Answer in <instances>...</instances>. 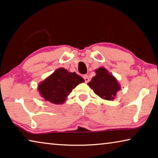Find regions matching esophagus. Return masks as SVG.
Segmentation results:
<instances>
[{
    "mask_svg": "<svg viewBox=\"0 0 158 158\" xmlns=\"http://www.w3.org/2000/svg\"><path fill=\"white\" fill-rule=\"evenodd\" d=\"M84 79L85 82H86V83H88V82L90 81L89 77L88 76H87V75H84Z\"/></svg>",
    "mask_w": 158,
    "mask_h": 158,
    "instance_id": "esophagus-1",
    "label": "esophagus"
}]
</instances>
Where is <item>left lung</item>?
Listing matches in <instances>:
<instances>
[{"label": "left lung", "mask_w": 158, "mask_h": 158, "mask_svg": "<svg viewBox=\"0 0 158 158\" xmlns=\"http://www.w3.org/2000/svg\"><path fill=\"white\" fill-rule=\"evenodd\" d=\"M96 76L93 77L88 86L94 90L95 94L106 101H112L117 93L121 89L117 79L110 74L105 67H99L95 70Z\"/></svg>", "instance_id": "left-lung-1"}]
</instances>
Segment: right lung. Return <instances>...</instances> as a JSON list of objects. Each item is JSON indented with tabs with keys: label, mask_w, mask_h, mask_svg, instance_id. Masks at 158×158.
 Instances as JSON below:
<instances>
[{
	"label": "right lung",
	"mask_w": 158,
	"mask_h": 158,
	"mask_svg": "<svg viewBox=\"0 0 158 158\" xmlns=\"http://www.w3.org/2000/svg\"><path fill=\"white\" fill-rule=\"evenodd\" d=\"M84 81V79L75 72H68L60 67L40 82L38 91L46 101L61 105L65 102L72 89Z\"/></svg>",
	"instance_id": "add662e5"
}]
</instances>
